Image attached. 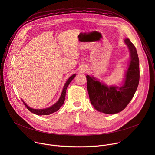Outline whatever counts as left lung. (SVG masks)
Returning <instances> with one entry per match:
<instances>
[{"label": "left lung", "instance_id": "1", "mask_svg": "<svg viewBox=\"0 0 155 155\" xmlns=\"http://www.w3.org/2000/svg\"><path fill=\"white\" fill-rule=\"evenodd\" d=\"M124 42L130 53V63L121 86H108L94 77L86 75L87 89L91 104L96 110L106 114L121 112L133 97L140 78L139 59L135 46L129 38Z\"/></svg>", "mask_w": 155, "mask_h": 155}]
</instances>
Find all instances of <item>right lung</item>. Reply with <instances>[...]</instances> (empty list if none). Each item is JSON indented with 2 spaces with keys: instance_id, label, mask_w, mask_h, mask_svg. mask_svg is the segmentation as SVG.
<instances>
[{
  "instance_id": "right-lung-1",
  "label": "right lung",
  "mask_w": 155,
  "mask_h": 155,
  "mask_svg": "<svg viewBox=\"0 0 155 155\" xmlns=\"http://www.w3.org/2000/svg\"><path fill=\"white\" fill-rule=\"evenodd\" d=\"M75 75H76L75 74H74L67 81H66V83L63 87V90H62V93H61L59 99L58 101V102L56 103H55L51 107L47 108H45V109H34V108H30L28 105H26V104L23 100H22L23 101V104H25V105L27 107V108L31 112H32L35 115H48L51 114L58 111V110L60 108V107L63 105V104L64 102L66 90H67L68 86H69L71 81L75 78Z\"/></svg>"
}]
</instances>
